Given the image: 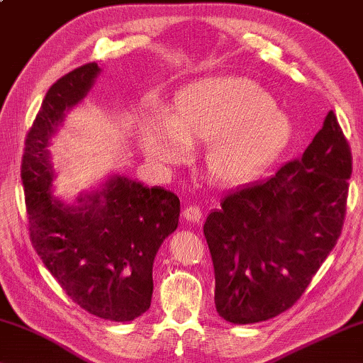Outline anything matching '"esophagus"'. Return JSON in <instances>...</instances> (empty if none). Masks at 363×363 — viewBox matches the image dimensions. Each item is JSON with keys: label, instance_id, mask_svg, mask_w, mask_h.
<instances>
[{"label": "esophagus", "instance_id": "esophagus-1", "mask_svg": "<svg viewBox=\"0 0 363 363\" xmlns=\"http://www.w3.org/2000/svg\"><path fill=\"white\" fill-rule=\"evenodd\" d=\"M183 217H185L188 222L198 224V222L203 219V211H201L198 206H186V208L183 209Z\"/></svg>", "mask_w": 363, "mask_h": 363}]
</instances>
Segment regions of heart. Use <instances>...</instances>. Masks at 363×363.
I'll return each instance as SVG.
<instances>
[{"instance_id": "b5f03b06", "label": "heart", "mask_w": 363, "mask_h": 363, "mask_svg": "<svg viewBox=\"0 0 363 363\" xmlns=\"http://www.w3.org/2000/svg\"><path fill=\"white\" fill-rule=\"evenodd\" d=\"M291 120L263 87L243 77H211L177 94L167 123L144 121L139 146L155 164L186 157L188 141H209L208 167L217 182L242 183L292 141Z\"/></svg>"}]
</instances>
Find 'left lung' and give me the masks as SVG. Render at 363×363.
Instances as JSON below:
<instances>
[{"label":"left lung","mask_w":363,"mask_h":363,"mask_svg":"<svg viewBox=\"0 0 363 363\" xmlns=\"http://www.w3.org/2000/svg\"><path fill=\"white\" fill-rule=\"evenodd\" d=\"M352 154L336 115L276 175L227 193L204 222L217 313L266 321L302 297L341 237Z\"/></svg>","instance_id":"8db88e82"}]
</instances>
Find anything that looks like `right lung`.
<instances>
[{
  "label": "right lung",
  "mask_w": 363,
  "mask_h": 363,
  "mask_svg": "<svg viewBox=\"0 0 363 363\" xmlns=\"http://www.w3.org/2000/svg\"><path fill=\"white\" fill-rule=\"evenodd\" d=\"M86 63L48 89L24 141L21 178L32 247L66 295L89 313L131 321L149 310L152 264L165 237L178 225L180 199L160 186L125 177L102 191L66 206L50 194L53 170L48 139L65 110L86 96L99 72Z\"/></svg>",
  "instance_id": "right-lung-1"
}]
</instances>
